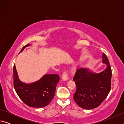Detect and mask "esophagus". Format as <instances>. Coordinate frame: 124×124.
<instances>
[{
    "label": "esophagus",
    "instance_id": "obj_1",
    "mask_svg": "<svg viewBox=\"0 0 124 124\" xmlns=\"http://www.w3.org/2000/svg\"><path fill=\"white\" fill-rule=\"evenodd\" d=\"M62 78L63 79V80L64 81H66L68 80V75H67V73L66 72H63L62 74Z\"/></svg>",
    "mask_w": 124,
    "mask_h": 124
}]
</instances>
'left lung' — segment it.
Listing matches in <instances>:
<instances>
[{
    "instance_id": "obj_1",
    "label": "left lung",
    "mask_w": 124,
    "mask_h": 124,
    "mask_svg": "<svg viewBox=\"0 0 124 124\" xmlns=\"http://www.w3.org/2000/svg\"><path fill=\"white\" fill-rule=\"evenodd\" d=\"M102 62L107 64L105 70L99 73L87 68L77 69L73 80L77 90L73 98L79 107L92 109L100 106L109 93L111 87L112 69L106 54H102Z\"/></svg>"
}]
</instances>
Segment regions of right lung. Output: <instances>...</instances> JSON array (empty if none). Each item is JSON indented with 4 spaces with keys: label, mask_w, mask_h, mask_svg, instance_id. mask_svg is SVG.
<instances>
[{
    "label": "right lung",
    "mask_w": 124,
    "mask_h": 124,
    "mask_svg": "<svg viewBox=\"0 0 124 124\" xmlns=\"http://www.w3.org/2000/svg\"><path fill=\"white\" fill-rule=\"evenodd\" d=\"M27 44L22 47L23 51ZM14 86L17 94L23 102L31 107L41 108L47 106L53 99L57 83L60 80L58 74H45L38 81L26 84L20 80L15 64L14 68Z\"/></svg>",
    "instance_id": "add662e5"
}]
</instances>
